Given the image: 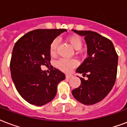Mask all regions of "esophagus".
<instances>
[{
  "mask_svg": "<svg viewBox=\"0 0 127 127\" xmlns=\"http://www.w3.org/2000/svg\"><path fill=\"white\" fill-rule=\"evenodd\" d=\"M72 75H70V74H66V79H70V78H71L72 77Z\"/></svg>",
  "mask_w": 127,
  "mask_h": 127,
  "instance_id": "obj_1",
  "label": "esophagus"
}]
</instances>
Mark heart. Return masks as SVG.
Returning <instances> with one entry per match:
<instances>
[{"label":"heart","mask_w":127,"mask_h":127,"mask_svg":"<svg viewBox=\"0 0 127 127\" xmlns=\"http://www.w3.org/2000/svg\"><path fill=\"white\" fill-rule=\"evenodd\" d=\"M67 42L75 50L81 49L83 46V40L80 36L77 35L69 36L66 38ZM59 45V40L55 38L51 42L49 47V53L51 55L53 56L56 54L57 46ZM78 64V62L75 59H60L56 63V66L60 70L64 72H68L72 70V68L76 67Z\"/></svg>","instance_id":"b5f03b06"}]
</instances>
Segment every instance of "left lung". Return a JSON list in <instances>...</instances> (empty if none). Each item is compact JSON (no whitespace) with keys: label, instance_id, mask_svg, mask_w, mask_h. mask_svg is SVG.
<instances>
[{"label":"left lung","instance_id":"obj_1","mask_svg":"<svg viewBox=\"0 0 127 127\" xmlns=\"http://www.w3.org/2000/svg\"><path fill=\"white\" fill-rule=\"evenodd\" d=\"M72 31L85 36L89 55L76 69V72L88 79L80 78L81 85L72 90V95L81 103L92 105L105 98L113 89L117 73L118 55L111 40L97 32Z\"/></svg>","mask_w":127,"mask_h":127}]
</instances>
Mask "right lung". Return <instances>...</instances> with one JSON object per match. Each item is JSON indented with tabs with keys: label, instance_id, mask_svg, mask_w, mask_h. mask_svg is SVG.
Masks as SVG:
<instances>
[{
	"label": "right lung",
	"instance_id": "1",
	"mask_svg": "<svg viewBox=\"0 0 127 127\" xmlns=\"http://www.w3.org/2000/svg\"><path fill=\"white\" fill-rule=\"evenodd\" d=\"M64 32L66 30L36 29L25 34L14 44L10 63L11 76L18 93L30 104L42 106L51 102L58 84L65 79V74L57 68L48 74L40 67L50 64V44Z\"/></svg>",
	"mask_w": 127,
	"mask_h": 127
}]
</instances>
